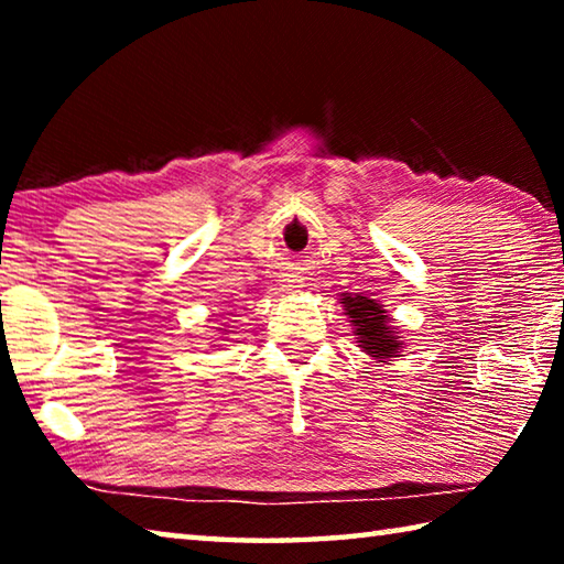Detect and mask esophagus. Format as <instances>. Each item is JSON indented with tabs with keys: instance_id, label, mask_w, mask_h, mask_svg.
Here are the masks:
<instances>
[{
	"instance_id": "obj_1",
	"label": "esophagus",
	"mask_w": 564,
	"mask_h": 564,
	"mask_svg": "<svg viewBox=\"0 0 564 564\" xmlns=\"http://www.w3.org/2000/svg\"><path fill=\"white\" fill-rule=\"evenodd\" d=\"M295 289H301V285H299V283H295V281H291L289 285H285V291H295Z\"/></svg>"
}]
</instances>
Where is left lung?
<instances>
[{
	"label": "left lung",
	"instance_id": "obj_1",
	"mask_svg": "<svg viewBox=\"0 0 564 564\" xmlns=\"http://www.w3.org/2000/svg\"><path fill=\"white\" fill-rule=\"evenodd\" d=\"M343 308H346V316L350 318L352 326H356V336L360 343V348L368 352V356L378 358L380 362H388V358H398L400 343L395 336L393 326H388V311H383L376 299H368V295H350L346 293L340 299Z\"/></svg>",
	"mask_w": 564,
	"mask_h": 564
}]
</instances>
